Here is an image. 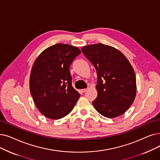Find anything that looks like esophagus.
<instances>
[{
	"label": "esophagus",
	"instance_id": "esophagus-1",
	"mask_svg": "<svg viewBox=\"0 0 160 160\" xmlns=\"http://www.w3.org/2000/svg\"><path fill=\"white\" fill-rule=\"evenodd\" d=\"M87 90H88V89H81V91L82 92H86V91H87Z\"/></svg>",
	"mask_w": 160,
	"mask_h": 160
}]
</instances>
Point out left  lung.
I'll return each mask as SVG.
<instances>
[{
	"label": "left lung",
	"instance_id": "8db88e82",
	"mask_svg": "<svg viewBox=\"0 0 160 160\" xmlns=\"http://www.w3.org/2000/svg\"><path fill=\"white\" fill-rule=\"evenodd\" d=\"M82 52L97 73V97L92 102L96 110L109 118L126 112L137 92L135 74L128 59L115 48L101 43L82 47Z\"/></svg>",
	"mask_w": 160,
	"mask_h": 160
}]
</instances>
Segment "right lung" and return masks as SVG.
<instances>
[{"label": "right lung", "instance_id": "obj_1", "mask_svg": "<svg viewBox=\"0 0 160 160\" xmlns=\"http://www.w3.org/2000/svg\"><path fill=\"white\" fill-rule=\"evenodd\" d=\"M81 53L78 48L57 44L42 52L32 65L29 88L37 108L46 117L58 120L73 109L80 93L72 86L70 65Z\"/></svg>", "mask_w": 160, "mask_h": 160}]
</instances>
